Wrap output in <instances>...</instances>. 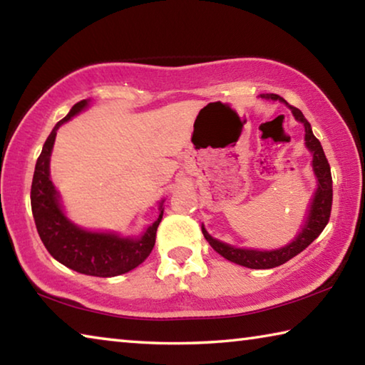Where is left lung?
Wrapping results in <instances>:
<instances>
[{
  "label": "left lung",
  "mask_w": 365,
  "mask_h": 365,
  "mask_svg": "<svg viewBox=\"0 0 365 365\" xmlns=\"http://www.w3.org/2000/svg\"><path fill=\"white\" fill-rule=\"evenodd\" d=\"M262 98H265V100H274V101L280 100L282 103H285L287 106L292 109V113L296 117V120L304 123L306 146L309 148V151L312 153V168H314V174H316L317 180H319V185H317L316 195H314V200L311 202V209H309L304 228H302L298 237L294 238L293 243L283 246V248H280V250L256 251V250L233 248V246H230V245H225V243L219 242V240L212 238L211 235L205 230V227H201L202 235H205V238L207 240L209 245L212 246L215 252H219V255L222 257H225L227 261L245 265V267H250V269L279 267V265L285 264L296 255H299L301 251H304L307 246L311 245L314 240H316L319 235L324 232L325 225L329 224L330 212H331V201H333V188H331L333 182H331L330 164L325 158V153L322 150L320 141L314 137L311 123L306 120V117L302 115V113L298 108L289 106V104L279 95L269 93V95H262Z\"/></svg>",
  "instance_id": "left-lung-1"
}]
</instances>
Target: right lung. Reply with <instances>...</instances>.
<instances>
[{
    "label": "right lung",
    "mask_w": 365,
    "mask_h": 365,
    "mask_svg": "<svg viewBox=\"0 0 365 365\" xmlns=\"http://www.w3.org/2000/svg\"><path fill=\"white\" fill-rule=\"evenodd\" d=\"M88 101L73 104L71 113L61 119L49 133L41 154L36 159L30 202L36 230L43 245L56 261L80 274L93 277H115L132 270L150 256L156 243V232L163 219V202L158 220L140 238H120L113 233L85 232L66 219L61 211L58 193L49 178V158L58 128L80 110Z\"/></svg>",
    "instance_id": "right-lung-1"
}]
</instances>
